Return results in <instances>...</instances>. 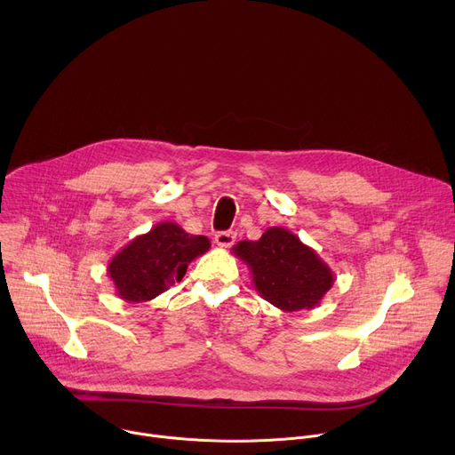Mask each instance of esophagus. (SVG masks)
<instances>
[{"instance_id": "esophagus-1", "label": "esophagus", "mask_w": 455, "mask_h": 455, "mask_svg": "<svg viewBox=\"0 0 455 455\" xmlns=\"http://www.w3.org/2000/svg\"><path fill=\"white\" fill-rule=\"evenodd\" d=\"M214 241H216V244L228 248V246H232V244H234V241H235V232H232V230L218 232V234L214 235Z\"/></svg>"}]
</instances>
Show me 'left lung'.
<instances>
[{
	"label": "left lung",
	"mask_w": 455,
	"mask_h": 455,
	"mask_svg": "<svg viewBox=\"0 0 455 455\" xmlns=\"http://www.w3.org/2000/svg\"><path fill=\"white\" fill-rule=\"evenodd\" d=\"M232 250L250 268L259 295L288 313L313 309L335 283L318 253L283 227H270L261 239L239 241Z\"/></svg>",
	"instance_id": "left-lung-1"
}]
</instances>
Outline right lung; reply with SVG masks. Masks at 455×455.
Segmentation results:
<instances>
[{
	"label": "right lung",
	"mask_w": 455,
	"mask_h": 455,
	"mask_svg": "<svg viewBox=\"0 0 455 455\" xmlns=\"http://www.w3.org/2000/svg\"><path fill=\"white\" fill-rule=\"evenodd\" d=\"M209 248L205 235H190L180 225L162 221L115 253L108 274L120 299L148 302L180 283L188 263Z\"/></svg>",
	"instance_id": "obj_1"
}]
</instances>
